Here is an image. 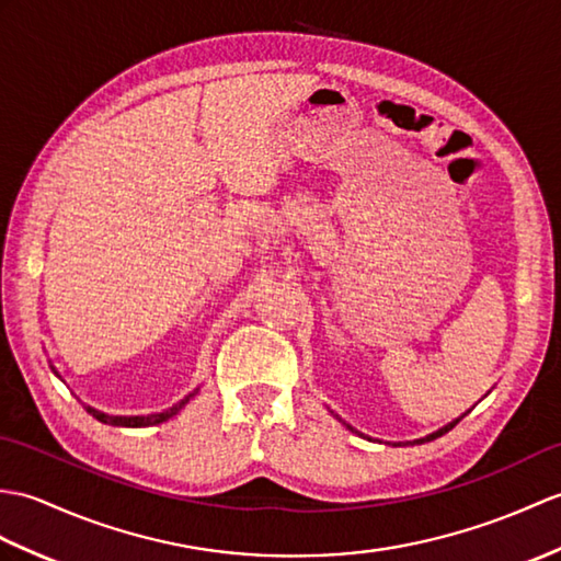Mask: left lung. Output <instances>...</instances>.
Instances as JSON below:
<instances>
[{"instance_id": "obj_1", "label": "left lung", "mask_w": 561, "mask_h": 561, "mask_svg": "<svg viewBox=\"0 0 561 561\" xmlns=\"http://www.w3.org/2000/svg\"><path fill=\"white\" fill-rule=\"evenodd\" d=\"M468 411H471V409H468ZM468 411H466V413H468ZM332 413H334V411H332ZM466 413H463V415H466ZM463 415H459V419H454V421H451V423H447V425H442L439 430H435V433H430V435H425V437H419V439H413V442H394V447H401V445H423V442L437 439V437H442L445 433H449V430L463 419ZM336 419H340V415H336ZM340 421H342V419H340ZM342 423H344V421H342ZM344 425L351 430V433H358V430H356V427H351L348 423H344ZM358 435H363V433H358ZM363 437H366V435H363ZM368 439H373V437H368ZM387 445H389V442H387Z\"/></svg>"}]
</instances>
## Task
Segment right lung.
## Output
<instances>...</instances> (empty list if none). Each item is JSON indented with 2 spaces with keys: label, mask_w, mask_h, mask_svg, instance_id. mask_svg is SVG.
Masks as SVG:
<instances>
[{
  "label": "right lung",
  "mask_w": 561,
  "mask_h": 561,
  "mask_svg": "<svg viewBox=\"0 0 561 561\" xmlns=\"http://www.w3.org/2000/svg\"><path fill=\"white\" fill-rule=\"evenodd\" d=\"M51 368V373H55L59 380H61V375L57 373V368L55 366H49ZM201 392V387H195L193 392H188L184 399L181 401H176L174 407H169V409H164V411H160V413H146V415H112V413H104V411H100V409H95V407H88V403H83L85 407V411L93 415V419H98L100 423H104V425H116V427H148V425H158V423H164V421H169L172 419V415H176L181 409L186 407V403Z\"/></svg>",
  "instance_id": "add662e5"
}]
</instances>
